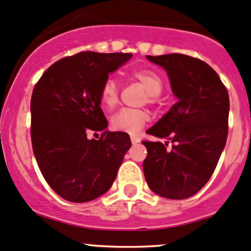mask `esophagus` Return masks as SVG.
I'll return each mask as SVG.
<instances>
[{
	"mask_svg": "<svg viewBox=\"0 0 251 251\" xmlns=\"http://www.w3.org/2000/svg\"><path fill=\"white\" fill-rule=\"evenodd\" d=\"M138 142H140V140H138L137 137H133V136H131V143H132V144H137Z\"/></svg>",
	"mask_w": 251,
	"mask_h": 251,
	"instance_id": "esophagus-1",
	"label": "esophagus"
}]
</instances>
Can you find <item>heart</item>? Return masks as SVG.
<instances>
[{
  "mask_svg": "<svg viewBox=\"0 0 251 251\" xmlns=\"http://www.w3.org/2000/svg\"><path fill=\"white\" fill-rule=\"evenodd\" d=\"M132 77L137 80L148 93L149 102H154L155 97L161 93L164 87L163 78L158 73L151 69H138L132 73ZM100 103L107 109L115 107L119 102V83L114 77L105 78L100 87ZM148 116L144 111L138 109H124L119 110L111 118V127L116 131L127 132L135 135L146 125Z\"/></svg>",
  "mask_w": 251,
  "mask_h": 251,
  "instance_id": "1",
  "label": "heart"
}]
</instances>
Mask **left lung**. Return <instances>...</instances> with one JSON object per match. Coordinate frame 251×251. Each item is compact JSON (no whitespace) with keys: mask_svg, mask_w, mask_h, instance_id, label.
Returning a JSON list of instances; mask_svg holds the SVG:
<instances>
[{"mask_svg":"<svg viewBox=\"0 0 251 251\" xmlns=\"http://www.w3.org/2000/svg\"><path fill=\"white\" fill-rule=\"evenodd\" d=\"M168 73L177 103L147 133L143 173L149 188L168 199L194 196L214 174L228 135L229 97L221 78L198 58L147 55ZM172 143V148L167 146Z\"/></svg>","mask_w":251,"mask_h":251,"instance_id":"8db88e82","label":"left lung"}]
</instances>
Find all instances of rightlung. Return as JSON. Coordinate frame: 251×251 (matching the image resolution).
Instances as JSON below:
<instances>
[{
  "instance_id": "1",
  "label": "right lung",
  "mask_w": 251,
  "mask_h": 251,
  "mask_svg": "<svg viewBox=\"0 0 251 251\" xmlns=\"http://www.w3.org/2000/svg\"><path fill=\"white\" fill-rule=\"evenodd\" d=\"M131 53L80 52L50 65L31 96V143L50 188L73 203L93 201L110 188L130 149L126 132L107 131L100 87ZM103 130L100 140L88 133ZM96 135V133H95Z\"/></svg>"
}]
</instances>
